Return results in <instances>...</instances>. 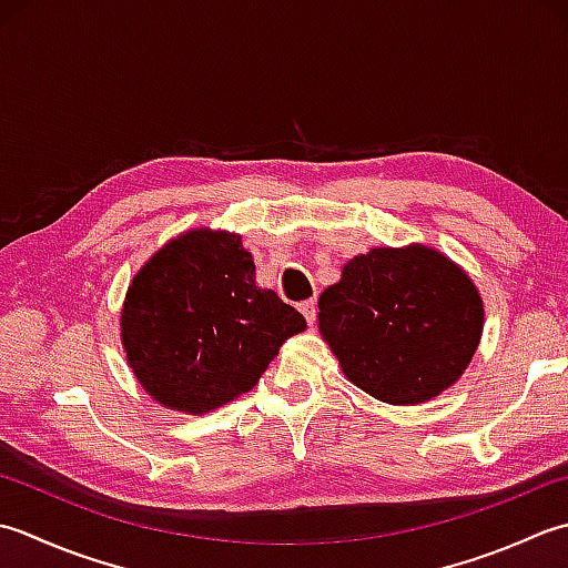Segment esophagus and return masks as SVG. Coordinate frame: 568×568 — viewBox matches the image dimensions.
I'll list each match as a JSON object with an SVG mask.
<instances>
[{
  "mask_svg": "<svg viewBox=\"0 0 568 568\" xmlns=\"http://www.w3.org/2000/svg\"><path fill=\"white\" fill-rule=\"evenodd\" d=\"M298 308H301V314L306 316V321H308V323H314V321H316V311H318V308H316V301H314V298H311V301H304V304H301Z\"/></svg>",
  "mask_w": 568,
  "mask_h": 568,
  "instance_id": "obj_1",
  "label": "esophagus"
}]
</instances>
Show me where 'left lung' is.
I'll use <instances>...</instances> for the list:
<instances>
[{
  "label": "left lung",
  "instance_id": "left-lung-1",
  "mask_svg": "<svg viewBox=\"0 0 568 568\" xmlns=\"http://www.w3.org/2000/svg\"><path fill=\"white\" fill-rule=\"evenodd\" d=\"M318 328L353 385L387 404H419L468 367L483 333V298L442 252L375 247L321 294Z\"/></svg>",
  "mask_w": 568,
  "mask_h": 568
}]
</instances>
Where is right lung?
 Here are the masks:
<instances>
[{"label": "right lung", "instance_id": "right-lung-1", "mask_svg": "<svg viewBox=\"0 0 568 568\" xmlns=\"http://www.w3.org/2000/svg\"><path fill=\"white\" fill-rule=\"evenodd\" d=\"M120 326L149 395L169 409L205 414L257 385L306 321L254 284L240 235L201 227L166 242L134 274Z\"/></svg>", "mask_w": 568, "mask_h": 568}]
</instances>
